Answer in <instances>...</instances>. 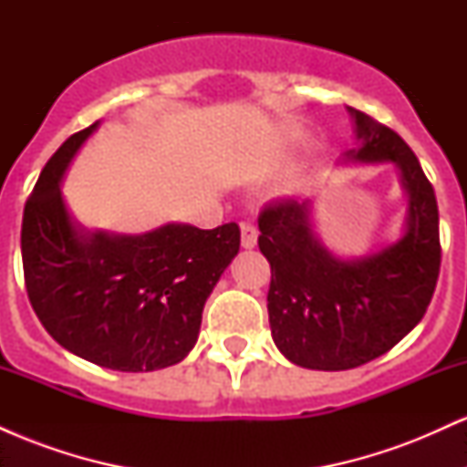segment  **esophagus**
<instances>
[{"mask_svg":"<svg viewBox=\"0 0 467 467\" xmlns=\"http://www.w3.org/2000/svg\"><path fill=\"white\" fill-rule=\"evenodd\" d=\"M256 239H259V230L248 222L241 223V245H244L245 250H252L256 245Z\"/></svg>","mask_w":467,"mask_h":467,"instance_id":"esophagus-1","label":"esophagus"}]
</instances>
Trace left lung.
Returning a JSON list of instances; mask_svg holds the SVG:
<instances>
[{
  "mask_svg": "<svg viewBox=\"0 0 467 467\" xmlns=\"http://www.w3.org/2000/svg\"><path fill=\"white\" fill-rule=\"evenodd\" d=\"M347 111L358 147L342 162L398 166L406 192L401 237L342 259L316 234L312 200L270 203L259 215V248L272 270V340L289 362L316 371H347L393 349L426 314L441 264L435 191L420 160L393 130Z\"/></svg>",
  "mask_w": 467,
  "mask_h": 467,
  "instance_id": "obj_1",
  "label": "left lung"
}]
</instances>
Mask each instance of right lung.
<instances>
[{"mask_svg":"<svg viewBox=\"0 0 467 467\" xmlns=\"http://www.w3.org/2000/svg\"><path fill=\"white\" fill-rule=\"evenodd\" d=\"M100 122L47 160L24 208L21 259L41 325L63 349L114 371H158L189 356L202 312L237 256V223H164L142 234L88 230L69 215L61 182Z\"/></svg>","mask_w":467,"mask_h":467,"instance_id":"obj_1","label":"right lung"}]
</instances>
